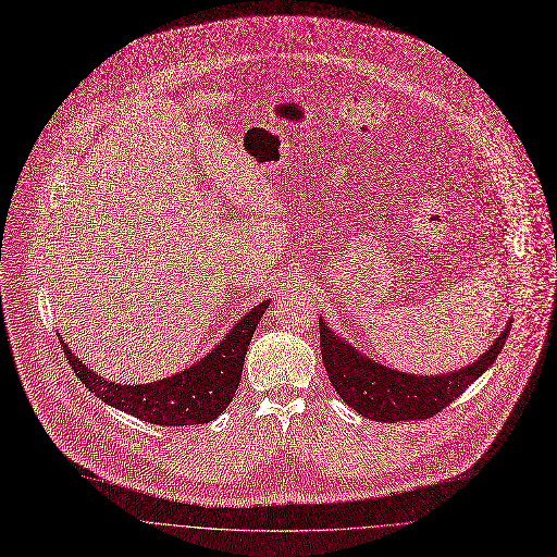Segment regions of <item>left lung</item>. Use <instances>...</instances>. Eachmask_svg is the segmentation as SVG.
Returning a JSON list of instances; mask_svg holds the SVG:
<instances>
[{"mask_svg":"<svg viewBox=\"0 0 557 557\" xmlns=\"http://www.w3.org/2000/svg\"><path fill=\"white\" fill-rule=\"evenodd\" d=\"M318 326L320 354L333 388L362 417L397 423L436 414L474 384L505 347L511 320L476 362L443 375H412L388 369L347 345L338 333H333L326 322H322V318L318 320Z\"/></svg>","mask_w":557,"mask_h":557,"instance_id":"1","label":"left lung"}]
</instances>
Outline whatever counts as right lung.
<instances>
[{"label": "right lung", "mask_w": 557, "mask_h": 557, "mask_svg": "<svg viewBox=\"0 0 557 557\" xmlns=\"http://www.w3.org/2000/svg\"><path fill=\"white\" fill-rule=\"evenodd\" d=\"M270 300L250 309L208 356L197 364L151 384H116L87 369L72 349L61 343L76 377L104 404L158 425H197L216 419L233 401L252 333Z\"/></svg>", "instance_id": "add662e5"}]
</instances>
